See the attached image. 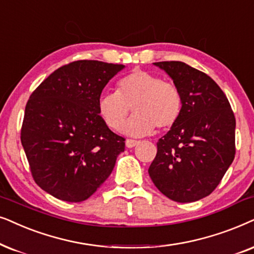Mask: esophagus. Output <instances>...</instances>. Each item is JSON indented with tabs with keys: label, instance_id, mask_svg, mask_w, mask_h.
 Wrapping results in <instances>:
<instances>
[{
	"label": "esophagus",
	"instance_id": "1",
	"mask_svg": "<svg viewBox=\"0 0 254 254\" xmlns=\"http://www.w3.org/2000/svg\"><path fill=\"white\" fill-rule=\"evenodd\" d=\"M138 144H139V141H138V140H133V139H127V140H125V146H127V148H132Z\"/></svg>",
	"mask_w": 254,
	"mask_h": 254
}]
</instances>
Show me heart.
Instances as JSON below:
<instances>
[{
  "label": "heart",
  "instance_id": "1",
  "mask_svg": "<svg viewBox=\"0 0 254 254\" xmlns=\"http://www.w3.org/2000/svg\"><path fill=\"white\" fill-rule=\"evenodd\" d=\"M133 107L135 114L125 124V117ZM103 123L131 137H143L154 127L167 129L177 123L181 115L182 99L173 83L145 70L136 69L117 83V90L104 93L97 102Z\"/></svg>",
  "mask_w": 254,
  "mask_h": 254
}]
</instances>
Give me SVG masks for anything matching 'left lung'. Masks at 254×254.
I'll use <instances>...</instances> for the list:
<instances>
[{
	"label": "left lung",
	"mask_w": 254,
	"mask_h": 254,
	"mask_svg": "<svg viewBox=\"0 0 254 254\" xmlns=\"http://www.w3.org/2000/svg\"><path fill=\"white\" fill-rule=\"evenodd\" d=\"M153 65L173 80L182 109L157 143L148 174L171 200L198 201L214 191L235 159V115L225 94L205 73L181 62Z\"/></svg>",
	"instance_id": "8db88e82"
}]
</instances>
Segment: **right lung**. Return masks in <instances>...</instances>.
I'll return each instance as SVG.
<instances>
[{
	"mask_svg": "<svg viewBox=\"0 0 254 254\" xmlns=\"http://www.w3.org/2000/svg\"><path fill=\"white\" fill-rule=\"evenodd\" d=\"M79 60L47 76L26 103L21 140L36 184L59 200L90 197L113 172L124 138L101 120L97 102L124 69Z\"/></svg>",
	"mask_w": 254,
	"mask_h": 254,
	"instance_id": "add662e5",
	"label": "right lung"
}]
</instances>
